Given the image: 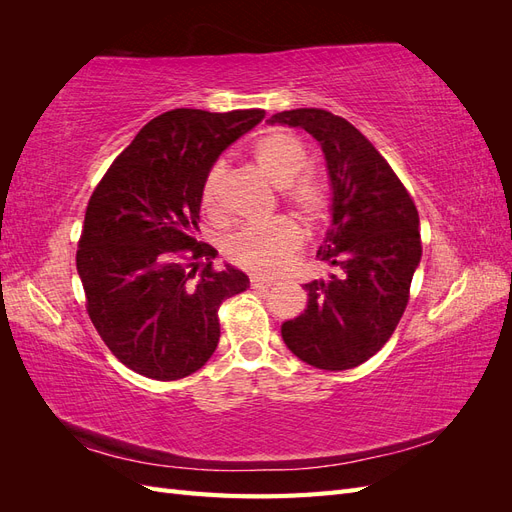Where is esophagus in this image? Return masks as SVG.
Here are the masks:
<instances>
[{"label":"esophagus","instance_id":"1","mask_svg":"<svg viewBox=\"0 0 512 512\" xmlns=\"http://www.w3.org/2000/svg\"><path fill=\"white\" fill-rule=\"evenodd\" d=\"M252 288L258 292H267L271 288V282L262 280V277H252Z\"/></svg>","mask_w":512,"mask_h":512}]
</instances>
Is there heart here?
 <instances>
[{"instance_id":"obj_1","label":"heart","mask_w":512,"mask_h":512,"mask_svg":"<svg viewBox=\"0 0 512 512\" xmlns=\"http://www.w3.org/2000/svg\"><path fill=\"white\" fill-rule=\"evenodd\" d=\"M252 156L262 173L280 185L284 200L303 222L316 224L322 218L329 207L327 185L314 173H301L309 162V151L297 134L288 130L269 132L254 145ZM224 170V162H215L203 181L200 203L209 213L218 209ZM301 241V228L280 215L237 230L226 241V256L247 271L277 273L288 265Z\"/></svg>"}]
</instances>
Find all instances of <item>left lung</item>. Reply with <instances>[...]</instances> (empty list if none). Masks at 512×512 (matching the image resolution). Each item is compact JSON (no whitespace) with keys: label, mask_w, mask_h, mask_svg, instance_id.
Wrapping results in <instances>:
<instances>
[{"label":"left lung","mask_w":512,"mask_h":512,"mask_svg":"<svg viewBox=\"0 0 512 512\" xmlns=\"http://www.w3.org/2000/svg\"><path fill=\"white\" fill-rule=\"evenodd\" d=\"M269 123L316 138L333 192L331 226L316 258L337 273L305 284L307 309L282 324L284 344L307 365L352 369L389 342L406 312L423 254L416 205L389 162L344 117L294 108Z\"/></svg>","instance_id":"left-lung-1"}]
</instances>
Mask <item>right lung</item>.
<instances>
[{
    "label": "right lung",
    "instance_id": "obj_1",
    "mask_svg": "<svg viewBox=\"0 0 512 512\" xmlns=\"http://www.w3.org/2000/svg\"><path fill=\"white\" fill-rule=\"evenodd\" d=\"M262 119L260 108L162 113L89 198L76 250L87 314L136 374L164 382L194 374L218 348L220 305L250 288L243 271L211 267L218 252L196 232L209 168Z\"/></svg>",
    "mask_w": 512,
    "mask_h": 512
}]
</instances>
